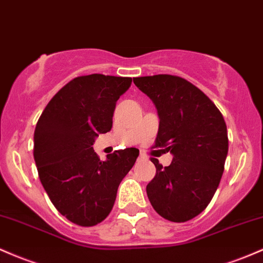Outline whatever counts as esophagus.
I'll list each match as a JSON object with an SVG mask.
<instances>
[{
    "mask_svg": "<svg viewBox=\"0 0 263 263\" xmlns=\"http://www.w3.org/2000/svg\"><path fill=\"white\" fill-rule=\"evenodd\" d=\"M138 160L145 161V160H147V156L145 154H140V156H138Z\"/></svg>",
    "mask_w": 263,
    "mask_h": 263,
    "instance_id": "1",
    "label": "esophagus"
}]
</instances>
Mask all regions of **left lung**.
I'll use <instances>...</instances> for the list:
<instances>
[{
  "mask_svg": "<svg viewBox=\"0 0 263 263\" xmlns=\"http://www.w3.org/2000/svg\"><path fill=\"white\" fill-rule=\"evenodd\" d=\"M160 118L155 147L174 156L163 167L152 158L156 176L146 187L155 211L166 220L186 222L212 200L224 168L229 137L220 109L200 88L171 74L136 77Z\"/></svg>",
  "mask_w": 263,
  "mask_h": 263,
  "instance_id": "1",
  "label": "left lung"
}]
</instances>
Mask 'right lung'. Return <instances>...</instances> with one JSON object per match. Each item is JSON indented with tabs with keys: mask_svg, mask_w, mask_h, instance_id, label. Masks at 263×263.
<instances>
[{
	"mask_svg": "<svg viewBox=\"0 0 263 263\" xmlns=\"http://www.w3.org/2000/svg\"><path fill=\"white\" fill-rule=\"evenodd\" d=\"M131 82L100 73L76 77L52 97L36 125L33 157L43 189L57 211L79 226L107 217L140 154L131 147L101 161L92 147L111 131L117 100Z\"/></svg>",
	"mask_w": 263,
	"mask_h": 263,
	"instance_id": "add662e5",
	"label": "right lung"
}]
</instances>
